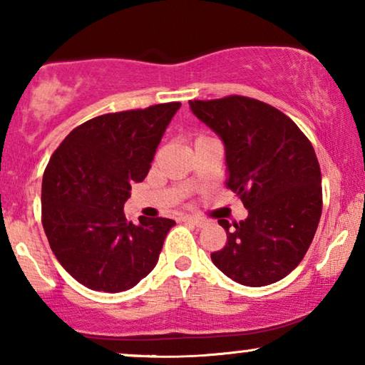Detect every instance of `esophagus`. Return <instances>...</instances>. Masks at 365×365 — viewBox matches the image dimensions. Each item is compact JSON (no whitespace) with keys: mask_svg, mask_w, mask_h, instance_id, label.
I'll list each match as a JSON object with an SVG mask.
<instances>
[{"mask_svg":"<svg viewBox=\"0 0 365 365\" xmlns=\"http://www.w3.org/2000/svg\"><path fill=\"white\" fill-rule=\"evenodd\" d=\"M182 222H185V223H192V225H197V227H202V225L205 223V220L198 218V217H192V215H183V217H182Z\"/></svg>","mask_w":365,"mask_h":365,"instance_id":"1","label":"esophagus"}]
</instances>
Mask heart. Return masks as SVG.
<instances>
[{"label":"heart","instance_id":"1","mask_svg":"<svg viewBox=\"0 0 365 365\" xmlns=\"http://www.w3.org/2000/svg\"><path fill=\"white\" fill-rule=\"evenodd\" d=\"M200 137H202V135H200Z\"/></svg>","mask_w":365,"mask_h":365}]
</instances>
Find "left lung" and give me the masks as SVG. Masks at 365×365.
I'll list each match as a JSON object with an SVG mask.
<instances>
[{"label":"left lung","instance_id":"8db88e82","mask_svg":"<svg viewBox=\"0 0 365 365\" xmlns=\"http://www.w3.org/2000/svg\"><path fill=\"white\" fill-rule=\"evenodd\" d=\"M218 133L227 157V188L248 218L230 225L227 245L212 253L217 268L245 286L283 279L304 258L322 212L321 168L309 138L276 107L245 96L190 101Z\"/></svg>","mask_w":365,"mask_h":365}]
</instances>
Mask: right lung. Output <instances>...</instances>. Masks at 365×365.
I'll return each mask as SVG.
<instances>
[{"instance_id":"right-lung-1","label":"right lung","mask_w":365,"mask_h":365,"mask_svg":"<svg viewBox=\"0 0 365 365\" xmlns=\"http://www.w3.org/2000/svg\"><path fill=\"white\" fill-rule=\"evenodd\" d=\"M180 102L84 122L61 142L43 175L41 222L61 266L94 291L120 292L155 268L168 218L127 222L124 203L142 182Z\"/></svg>"}]
</instances>
